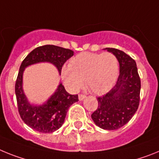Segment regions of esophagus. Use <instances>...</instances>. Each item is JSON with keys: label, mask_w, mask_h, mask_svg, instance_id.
I'll return each instance as SVG.
<instances>
[{"label": "esophagus", "mask_w": 159, "mask_h": 159, "mask_svg": "<svg viewBox=\"0 0 159 159\" xmlns=\"http://www.w3.org/2000/svg\"><path fill=\"white\" fill-rule=\"evenodd\" d=\"M85 98H86V96H85V95H83V94H79V96H78V99H79V101L84 100Z\"/></svg>", "instance_id": "34e87169"}]
</instances>
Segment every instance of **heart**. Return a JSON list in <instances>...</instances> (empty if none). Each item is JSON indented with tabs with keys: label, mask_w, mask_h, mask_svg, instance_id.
<instances>
[{
	"label": "heart",
	"mask_w": 159,
	"mask_h": 159,
	"mask_svg": "<svg viewBox=\"0 0 159 159\" xmlns=\"http://www.w3.org/2000/svg\"><path fill=\"white\" fill-rule=\"evenodd\" d=\"M118 74V59L111 53H81L72 58L70 64L64 65L61 71V78L70 90L80 89L85 79L88 89L96 94L110 90Z\"/></svg>",
	"instance_id": "obj_1"
}]
</instances>
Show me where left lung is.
<instances>
[{
  "mask_svg": "<svg viewBox=\"0 0 159 159\" xmlns=\"http://www.w3.org/2000/svg\"><path fill=\"white\" fill-rule=\"evenodd\" d=\"M105 49L118 59L119 76L111 90L97 98L98 106L91 118L102 129L114 130L125 125L137 111L140 100L141 81L137 65L133 58L119 49Z\"/></svg>",
  "mask_w": 159,
  "mask_h": 159,
  "instance_id": "1",
  "label": "left lung"
}]
</instances>
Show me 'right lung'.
I'll list each match as a JSON object with an SVG mask.
<instances>
[{
    "label": "right lung",
    "mask_w": 159,
    "mask_h": 159,
    "mask_svg": "<svg viewBox=\"0 0 159 159\" xmlns=\"http://www.w3.org/2000/svg\"><path fill=\"white\" fill-rule=\"evenodd\" d=\"M74 55V51L53 45L40 46L30 52L20 66L15 84V93L20 118L25 123L41 133H52L64 123L68 109L78 101V95L67 93L60 82L54 93L43 104H32L24 93L23 74L28 66L41 62L53 65L61 74L66 61Z\"/></svg>",
    "instance_id": "1"
}]
</instances>
